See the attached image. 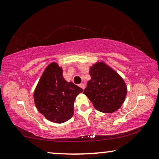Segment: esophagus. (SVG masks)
I'll return each instance as SVG.
<instances>
[{
	"mask_svg": "<svg viewBox=\"0 0 159 159\" xmlns=\"http://www.w3.org/2000/svg\"><path fill=\"white\" fill-rule=\"evenodd\" d=\"M79 86H80V88H82V89H83V90H84L85 88V85L84 84V83H80V84L79 85Z\"/></svg>",
	"mask_w": 159,
	"mask_h": 159,
	"instance_id": "obj_1",
	"label": "esophagus"
}]
</instances>
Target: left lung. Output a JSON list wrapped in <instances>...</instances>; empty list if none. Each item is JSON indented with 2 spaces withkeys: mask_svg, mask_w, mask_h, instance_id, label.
Masks as SVG:
<instances>
[{
  "mask_svg": "<svg viewBox=\"0 0 159 159\" xmlns=\"http://www.w3.org/2000/svg\"><path fill=\"white\" fill-rule=\"evenodd\" d=\"M88 80L83 93L98 111L111 114L124 102L127 87L122 77L103 61L90 66Z\"/></svg>",
  "mask_w": 159,
  "mask_h": 159,
  "instance_id": "left-lung-1",
  "label": "left lung"
}]
</instances>
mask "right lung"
Instances as JSON below:
<instances>
[{
	"instance_id": "right-lung-1",
	"label": "right lung",
	"mask_w": 159,
	"mask_h": 159,
	"mask_svg": "<svg viewBox=\"0 0 159 159\" xmlns=\"http://www.w3.org/2000/svg\"><path fill=\"white\" fill-rule=\"evenodd\" d=\"M83 90L72 82H67L62 68L52 62L45 68L34 90L35 105L50 121L62 123L73 116L74 101Z\"/></svg>"
}]
</instances>
